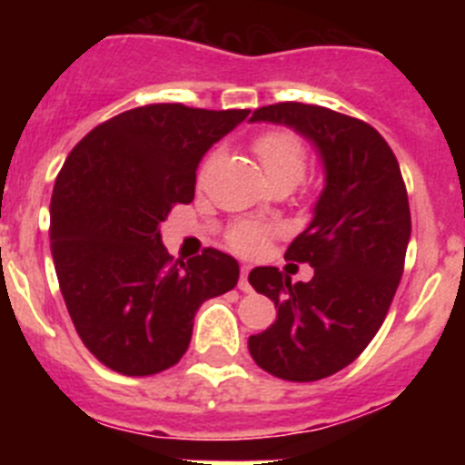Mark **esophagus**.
I'll list each match as a JSON object with an SVG mask.
<instances>
[{"instance_id": "34e87169", "label": "esophagus", "mask_w": 465, "mask_h": 465, "mask_svg": "<svg viewBox=\"0 0 465 465\" xmlns=\"http://www.w3.org/2000/svg\"><path fill=\"white\" fill-rule=\"evenodd\" d=\"M237 286H240V291L242 293H252V283H249V268H242V277H240V283H237Z\"/></svg>"}]
</instances>
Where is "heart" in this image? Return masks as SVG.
<instances>
[{
	"label": "heart",
	"instance_id": "b5f03b06",
	"mask_svg": "<svg viewBox=\"0 0 465 465\" xmlns=\"http://www.w3.org/2000/svg\"><path fill=\"white\" fill-rule=\"evenodd\" d=\"M258 160H261L262 170L270 176L274 186L293 188L295 183L302 182L307 172V149L302 139L291 130H268V133L258 134L253 142ZM270 235V228L258 221H242L235 228L230 230L228 242L240 252H253L265 242Z\"/></svg>",
	"mask_w": 465,
	"mask_h": 465
}]
</instances>
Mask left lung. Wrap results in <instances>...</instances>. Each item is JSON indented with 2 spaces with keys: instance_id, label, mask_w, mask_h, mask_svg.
<instances>
[{
  "instance_id": "8db88e82",
  "label": "left lung",
  "mask_w": 465,
  "mask_h": 465,
  "mask_svg": "<svg viewBox=\"0 0 465 465\" xmlns=\"http://www.w3.org/2000/svg\"><path fill=\"white\" fill-rule=\"evenodd\" d=\"M253 123L293 127L316 149L323 191L314 216L286 249L310 262V282L253 268L249 283L268 295L277 319L249 338L252 359L279 380L316 381L359 359L384 323L408 252L410 203L401 167L375 127L326 106L279 102Z\"/></svg>"
}]
</instances>
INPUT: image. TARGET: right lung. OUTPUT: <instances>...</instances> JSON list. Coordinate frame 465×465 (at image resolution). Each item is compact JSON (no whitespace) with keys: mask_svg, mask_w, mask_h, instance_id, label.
Returning a JSON list of instances; mask_svg holds the SVG:
<instances>
[{"mask_svg":"<svg viewBox=\"0 0 465 465\" xmlns=\"http://www.w3.org/2000/svg\"><path fill=\"white\" fill-rule=\"evenodd\" d=\"M249 109L149 104L123 111L72 149L51 197V252L74 328L94 359L127 377L182 361L204 300L235 289L219 249L174 261L160 223L195 197L203 155Z\"/></svg>","mask_w":465,"mask_h":465,"instance_id":"1","label":"right lung"}]
</instances>
